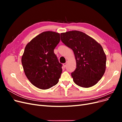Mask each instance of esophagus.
<instances>
[{
  "label": "esophagus",
  "instance_id": "1",
  "mask_svg": "<svg viewBox=\"0 0 122 122\" xmlns=\"http://www.w3.org/2000/svg\"><path fill=\"white\" fill-rule=\"evenodd\" d=\"M66 66H67V62H66V63H64L63 64V66H64V68H65L66 67Z\"/></svg>",
  "mask_w": 122,
  "mask_h": 122
}]
</instances>
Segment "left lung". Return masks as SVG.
<instances>
[{
    "instance_id": "obj_1",
    "label": "left lung",
    "mask_w": 122,
    "mask_h": 122,
    "mask_svg": "<svg viewBox=\"0 0 122 122\" xmlns=\"http://www.w3.org/2000/svg\"><path fill=\"white\" fill-rule=\"evenodd\" d=\"M61 40L72 49L75 55L76 68L71 73L74 81L82 87L94 86L105 71L106 56L102 47L91 36L79 31L61 33Z\"/></svg>"
}]
</instances>
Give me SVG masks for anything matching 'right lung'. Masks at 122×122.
<instances>
[{
  "label": "right lung",
  "mask_w": 122,
  "mask_h": 122,
  "mask_svg": "<svg viewBox=\"0 0 122 122\" xmlns=\"http://www.w3.org/2000/svg\"><path fill=\"white\" fill-rule=\"evenodd\" d=\"M60 41V35L45 31L38 35L26 46L22 65L27 78L40 89L46 90L56 85L62 73L54 49Z\"/></svg>",
  "instance_id": "1"
}]
</instances>
